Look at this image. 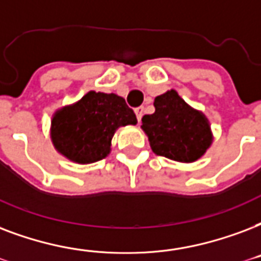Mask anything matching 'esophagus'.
<instances>
[{"instance_id": "esophagus-1", "label": "esophagus", "mask_w": 261, "mask_h": 261, "mask_svg": "<svg viewBox=\"0 0 261 261\" xmlns=\"http://www.w3.org/2000/svg\"><path fill=\"white\" fill-rule=\"evenodd\" d=\"M145 108L144 107H138V108H135V115H137V119H138V122L141 120V117L144 116Z\"/></svg>"}]
</instances>
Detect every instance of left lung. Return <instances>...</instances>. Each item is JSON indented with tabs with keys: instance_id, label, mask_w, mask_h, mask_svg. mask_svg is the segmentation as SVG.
<instances>
[{
	"instance_id": "left-lung-1",
	"label": "left lung",
	"mask_w": 261,
	"mask_h": 261,
	"mask_svg": "<svg viewBox=\"0 0 261 261\" xmlns=\"http://www.w3.org/2000/svg\"><path fill=\"white\" fill-rule=\"evenodd\" d=\"M154 113L142 117V128L159 156L190 163L205 153L212 142L205 116L190 108L175 90L154 98Z\"/></svg>"
}]
</instances>
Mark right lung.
I'll return each mask as SVG.
<instances>
[{"label":"right lung","mask_w":261,"mask_h":261,"mask_svg":"<svg viewBox=\"0 0 261 261\" xmlns=\"http://www.w3.org/2000/svg\"><path fill=\"white\" fill-rule=\"evenodd\" d=\"M135 123L134 111L123 97L89 91L75 105L56 113L51 139L67 159L87 164L107 157L117 127Z\"/></svg>","instance_id":"obj_1"}]
</instances>
